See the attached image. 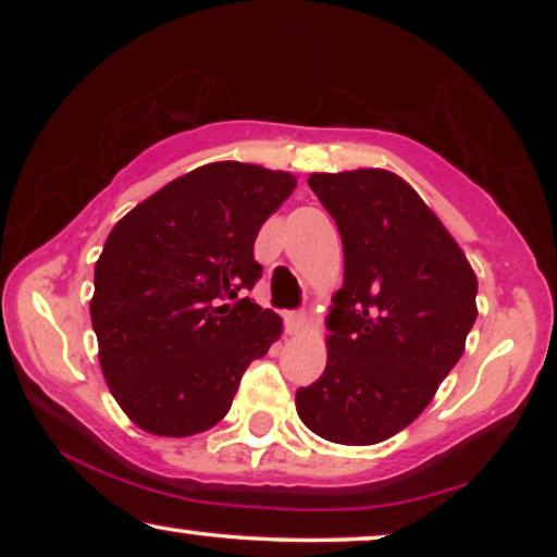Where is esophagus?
<instances>
[{
  "instance_id": "34e87169",
  "label": "esophagus",
  "mask_w": 557,
  "mask_h": 557,
  "mask_svg": "<svg viewBox=\"0 0 557 557\" xmlns=\"http://www.w3.org/2000/svg\"><path fill=\"white\" fill-rule=\"evenodd\" d=\"M286 330H288V334H301L304 330H307V314H301V311H288Z\"/></svg>"
}]
</instances>
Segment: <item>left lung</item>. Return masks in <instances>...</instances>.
Here are the masks:
<instances>
[{"label": "left lung", "mask_w": 557, "mask_h": 557, "mask_svg": "<svg viewBox=\"0 0 557 557\" xmlns=\"http://www.w3.org/2000/svg\"><path fill=\"white\" fill-rule=\"evenodd\" d=\"M345 250L326 368L296 413L332 444L372 446L423 413L476 319V273L421 195L387 170L314 172Z\"/></svg>", "instance_id": "left-lung-1"}]
</instances>
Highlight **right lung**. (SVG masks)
Returning <instances> with one entry per match:
<instances>
[{"mask_svg":"<svg viewBox=\"0 0 557 557\" xmlns=\"http://www.w3.org/2000/svg\"><path fill=\"white\" fill-rule=\"evenodd\" d=\"M296 177L212 162L113 225L96 261L98 362L141 431L185 438L231 410L240 377L281 337L276 311L240 299L261 276L253 243Z\"/></svg>","mask_w":557,"mask_h":557,"instance_id":"add662e5","label":"right lung"}]
</instances>
